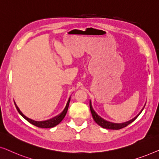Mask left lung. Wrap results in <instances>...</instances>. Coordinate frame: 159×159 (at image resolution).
<instances>
[{
	"label": "left lung",
	"mask_w": 159,
	"mask_h": 159,
	"mask_svg": "<svg viewBox=\"0 0 159 159\" xmlns=\"http://www.w3.org/2000/svg\"><path fill=\"white\" fill-rule=\"evenodd\" d=\"M145 107V106H144ZM90 111H91V114H92V116H93V118L94 119V121L96 122L98 125L99 126H101L103 128H105V129H122V128L127 127V125H129V124H131L132 121H134L135 119H137V117H138L139 115L140 114V113L142 112V111L143 110V108L142 111L139 113V114L138 116L134 117V119H132V120H129L127 121V122H125V123H121V124H116V123H112V122H110V121H108L106 120H104L103 118H101V116H99L95 112V111L93 110V108L92 107V105H91V102L90 101Z\"/></svg>",
	"instance_id": "8db88e82"
}]
</instances>
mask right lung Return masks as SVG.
Masks as SVG:
<instances>
[{
    "mask_svg": "<svg viewBox=\"0 0 159 159\" xmlns=\"http://www.w3.org/2000/svg\"><path fill=\"white\" fill-rule=\"evenodd\" d=\"M69 102H70V98H69L68 102H67L66 105V107L64 109V111L61 113V114L58 115V116L54 117V118L51 119H49V120H47V121H34L32 120V119H30L29 118H27V116H25V115H24L22 113L20 110H19V108H18V106H16V104L15 103V106H16V108L17 111H18V112L20 114L21 116H22L24 118H25L26 120L27 121H29L30 123H31L32 125H33L34 126H36V127H40V128H52L53 127H55L57 125H58L61 121L66 116V112H67V110H68V108H69Z\"/></svg>",
    "mask_w": 159,
    "mask_h": 159,
    "instance_id": "1",
    "label": "right lung"
}]
</instances>
